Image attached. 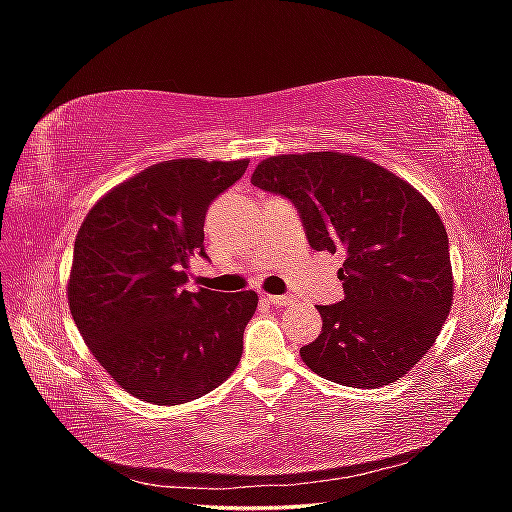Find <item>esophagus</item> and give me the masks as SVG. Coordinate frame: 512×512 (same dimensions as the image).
<instances>
[{
	"label": "esophagus",
	"mask_w": 512,
	"mask_h": 512,
	"mask_svg": "<svg viewBox=\"0 0 512 512\" xmlns=\"http://www.w3.org/2000/svg\"><path fill=\"white\" fill-rule=\"evenodd\" d=\"M265 301L275 307H282V305H290L294 299L290 294H265Z\"/></svg>",
	"instance_id": "34e87169"
}]
</instances>
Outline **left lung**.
Instances as JSON below:
<instances>
[{"label":"left lung","mask_w":512,"mask_h":512,"mask_svg":"<svg viewBox=\"0 0 512 512\" xmlns=\"http://www.w3.org/2000/svg\"><path fill=\"white\" fill-rule=\"evenodd\" d=\"M252 183L299 209L316 252H342L344 301L318 305L322 331L301 348L314 374L354 389L406 376L436 342L453 305L446 228L416 188L361 156L288 153Z\"/></svg>","instance_id":"1"}]
</instances>
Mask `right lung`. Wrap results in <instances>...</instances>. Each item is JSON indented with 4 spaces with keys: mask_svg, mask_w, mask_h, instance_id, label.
Listing matches in <instances>:
<instances>
[{
    "mask_svg": "<svg viewBox=\"0 0 512 512\" xmlns=\"http://www.w3.org/2000/svg\"><path fill=\"white\" fill-rule=\"evenodd\" d=\"M250 160L179 158L106 192L74 241L68 305L87 348L141 401L177 406L207 395L237 369L254 290H183L205 254V215Z\"/></svg>",
    "mask_w": 512,
    "mask_h": 512,
    "instance_id": "right-lung-1",
    "label": "right lung"
}]
</instances>
